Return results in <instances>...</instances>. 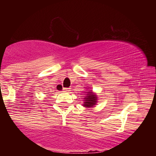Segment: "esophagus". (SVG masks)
<instances>
[{
    "label": "esophagus",
    "instance_id": "1",
    "mask_svg": "<svg viewBox=\"0 0 156 156\" xmlns=\"http://www.w3.org/2000/svg\"><path fill=\"white\" fill-rule=\"evenodd\" d=\"M63 90H64V92H69L71 89H70V88H64Z\"/></svg>",
    "mask_w": 156,
    "mask_h": 156
}]
</instances>
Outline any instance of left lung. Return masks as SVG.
<instances>
[{"label": "left lung", "instance_id": "8db88e82", "mask_svg": "<svg viewBox=\"0 0 156 156\" xmlns=\"http://www.w3.org/2000/svg\"><path fill=\"white\" fill-rule=\"evenodd\" d=\"M85 92L87 93V95L83 98L84 102L83 105L86 108H92L98 102V96L95 93L92 92V90Z\"/></svg>", "mask_w": 156, "mask_h": 156}]
</instances>
